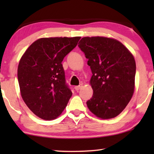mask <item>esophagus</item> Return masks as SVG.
Segmentation results:
<instances>
[{"instance_id":"34e87169","label":"esophagus","mask_w":154,"mask_h":154,"mask_svg":"<svg viewBox=\"0 0 154 154\" xmlns=\"http://www.w3.org/2000/svg\"><path fill=\"white\" fill-rule=\"evenodd\" d=\"M82 86H83V85H79V86H75V87L74 88H75V90H76V91H79V90L82 88Z\"/></svg>"}]
</instances>
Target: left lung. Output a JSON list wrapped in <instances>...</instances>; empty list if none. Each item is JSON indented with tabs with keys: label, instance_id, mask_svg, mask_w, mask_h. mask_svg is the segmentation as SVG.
Here are the masks:
<instances>
[{
	"label": "left lung",
	"instance_id": "left-lung-1",
	"mask_svg": "<svg viewBox=\"0 0 154 154\" xmlns=\"http://www.w3.org/2000/svg\"><path fill=\"white\" fill-rule=\"evenodd\" d=\"M79 47L88 59L93 95L87 106L96 116L113 119L125 108L134 93L136 64L131 52L117 40L84 37Z\"/></svg>",
	"mask_w": 154,
	"mask_h": 154
}]
</instances>
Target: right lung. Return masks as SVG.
<instances>
[{
  "instance_id": "add662e5",
  "label": "right lung",
  "mask_w": 154,
  "mask_h": 154,
  "mask_svg": "<svg viewBox=\"0 0 154 154\" xmlns=\"http://www.w3.org/2000/svg\"><path fill=\"white\" fill-rule=\"evenodd\" d=\"M80 38H42L21 58L17 69L21 95L29 109L42 119H57L72 95L62 62Z\"/></svg>"
}]
</instances>
